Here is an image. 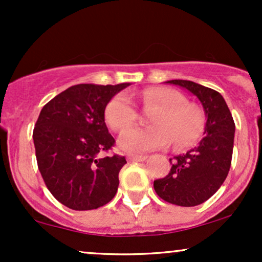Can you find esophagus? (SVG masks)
<instances>
[{
	"mask_svg": "<svg viewBox=\"0 0 262 262\" xmlns=\"http://www.w3.org/2000/svg\"><path fill=\"white\" fill-rule=\"evenodd\" d=\"M127 159L129 161H144L146 160V155H128Z\"/></svg>",
	"mask_w": 262,
	"mask_h": 262,
	"instance_id": "34e87169",
	"label": "esophagus"
}]
</instances>
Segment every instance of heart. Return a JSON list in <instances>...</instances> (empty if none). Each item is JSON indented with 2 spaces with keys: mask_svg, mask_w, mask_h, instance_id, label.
<instances>
[{
  "mask_svg": "<svg viewBox=\"0 0 262 262\" xmlns=\"http://www.w3.org/2000/svg\"><path fill=\"white\" fill-rule=\"evenodd\" d=\"M146 106L158 108L150 117L151 127H133L119 135L118 146L127 152H146L162 148L172 138L176 146H189L200 138L203 117L200 110L186 103L180 92L169 87H150L141 92ZM106 122L122 130L135 121L137 112L127 93L114 96L106 107Z\"/></svg>",
  "mask_w": 262,
  "mask_h": 262,
  "instance_id": "obj_1",
  "label": "heart"
}]
</instances>
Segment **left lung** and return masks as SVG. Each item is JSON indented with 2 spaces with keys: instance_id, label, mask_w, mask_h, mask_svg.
<instances>
[{
  "instance_id": "obj_1",
  "label": "left lung",
  "mask_w": 262,
  "mask_h": 262,
  "mask_svg": "<svg viewBox=\"0 0 262 262\" xmlns=\"http://www.w3.org/2000/svg\"><path fill=\"white\" fill-rule=\"evenodd\" d=\"M166 83L187 90L202 104L206 125L196 148L170 159L169 175L154 181L158 196L166 202L193 207L210 198L227 179L233 155L235 124L223 96L193 81L169 80Z\"/></svg>"
}]
</instances>
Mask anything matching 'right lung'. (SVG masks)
Returning <instances> with one entry per match:
<instances>
[{"label":"right lung","instance_id":"obj_1","mask_svg":"<svg viewBox=\"0 0 262 262\" xmlns=\"http://www.w3.org/2000/svg\"><path fill=\"white\" fill-rule=\"evenodd\" d=\"M130 83L69 87L41 108L33 140L48 189L74 210L104 206L116 196L124 156L102 158L114 145L104 122L108 102Z\"/></svg>","mask_w":262,"mask_h":262}]
</instances>
